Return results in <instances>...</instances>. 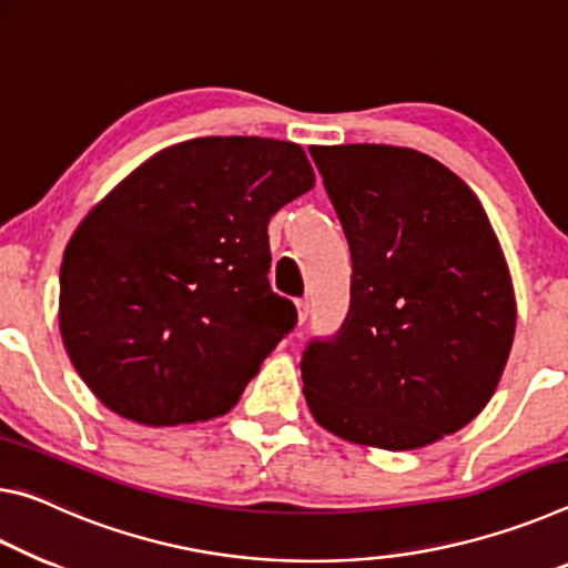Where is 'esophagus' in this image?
Segmentation results:
<instances>
[{
	"label": "esophagus",
	"mask_w": 568,
	"mask_h": 568,
	"mask_svg": "<svg viewBox=\"0 0 568 568\" xmlns=\"http://www.w3.org/2000/svg\"><path fill=\"white\" fill-rule=\"evenodd\" d=\"M310 317V300H296V322H300V327Z\"/></svg>",
	"instance_id": "esophagus-1"
}]
</instances>
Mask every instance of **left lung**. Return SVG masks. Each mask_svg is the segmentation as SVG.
Listing matches in <instances>:
<instances>
[{"label": "left lung", "mask_w": 568, "mask_h": 568, "mask_svg": "<svg viewBox=\"0 0 568 568\" xmlns=\"http://www.w3.org/2000/svg\"><path fill=\"white\" fill-rule=\"evenodd\" d=\"M310 153L352 251L347 320L302 359L310 413L369 448L438 443L488 405L514 345V282L488 213L413 148Z\"/></svg>", "instance_id": "1"}]
</instances>
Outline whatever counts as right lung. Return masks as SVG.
I'll return each mask as SVG.
<instances>
[{"label":"right lung","instance_id":"right-lung-1","mask_svg":"<svg viewBox=\"0 0 568 568\" xmlns=\"http://www.w3.org/2000/svg\"><path fill=\"white\" fill-rule=\"evenodd\" d=\"M314 185L304 148L193 138L88 211L60 268V334L108 410L169 427L226 415L294 327L268 286V219Z\"/></svg>","mask_w":568,"mask_h":568}]
</instances>
